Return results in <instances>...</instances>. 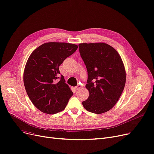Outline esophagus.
Instances as JSON below:
<instances>
[{
  "mask_svg": "<svg viewBox=\"0 0 154 154\" xmlns=\"http://www.w3.org/2000/svg\"><path fill=\"white\" fill-rule=\"evenodd\" d=\"M81 85H77L75 88V89L76 90V91H78V90H79L80 89H81Z\"/></svg>",
  "mask_w": 154,
  "mask_h": 154,
  "instance_id": "esophagus-1",
  "label": "esophagus"
}]
</instances>
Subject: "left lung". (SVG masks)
Segmentation results:
<instances>
[{"label":"left lung","instance_id":"8db88e82","mask_svg":"<svg viewBox=\"0 0 154 154\" xmlns=\"http://www.w3.org/2000/svg\"><path fill=\"white\" fill-rule=\"evenodd\" d=\"M79 48L88 73L85 88L89 96L82 105L96 114L108 111L118 102L125 85L122 58L114 48L104 43H81Z\"/></svg>","mask_w":154,"mask_h":154}]
</instances>
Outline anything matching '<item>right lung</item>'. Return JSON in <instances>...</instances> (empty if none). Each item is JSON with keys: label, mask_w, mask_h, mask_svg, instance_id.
Masks as SVG:
<instances>
[{"label": "right lung", "mask_w": 154, "mask_h": 154, "mask_svg": "<svg viewBox=\"0 0 154 154\" xmlns=\"http://www.w3.org/2000/svg\"><path fill=\"white\" fill-rule=\"evenodd\" d=\"M78 48L75 44L49 42L32 52L26 62L23 81L30 100L39 110L55 114L63 110L73 95L58 66Z\"/></svg>", "instance_id": "right-lung-1"}]
</instances>
